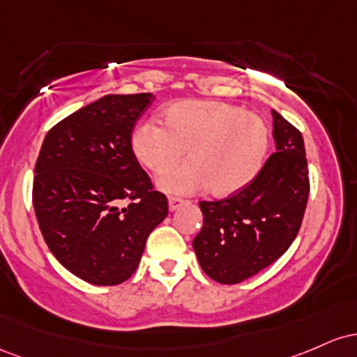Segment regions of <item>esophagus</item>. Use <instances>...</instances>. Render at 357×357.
Segmentation results:
<instances>
[{
  "label": "esophagus",
  "mask_w": 357,
  "mask_h": 357,
  "mask_svg": "<svg viewBox=\"0 0 357 357\" xmlns=\"http://www.w3.org/2000/svg\"><path fill=\"white\" fill-rule=\"evenodd\" d=\"M183 204V200L182 199H177V197H170L168 199V209H170L172 212L174 211H177L180 206H182Z\"/></svg>",
  "instance_id": "esophagus-1"
}]
</instances>
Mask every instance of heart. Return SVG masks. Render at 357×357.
Listing matches in <instances>:
<instances>
[{
	"instance_id": "heart-1",
	"label": "heart",
	"mask_w": 357,
	"mask_h": 357,
	"mask_svg": "<svg viewBox=\"0 0 357 357\" xmlns=\"http://www.w3.org/2000/svg\"><path fill=\"white\" fill-rule=\"evenodd\" d=\"M165 126L148 119L131 135L136 160L163 172L185 155L189 162L162 174L158 187L172 195L209 189L227 197L246 189L265 167L270 128L259 114L222 101H177L163 111Z\"/></svg>"
}]
</instances>
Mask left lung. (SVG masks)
<instances>
[{"mask_svg":"<svg viewBox=\"0 0 357 357\" xmlns=\"http://www.w3.org/2000/svg\"><path fill=\"white\" fill-rule=\"evenodd\" d=\"M276 153L246 189L224 200L199 202L202 229L195 255L212 280L234 285L276 261L297 238L308 200L302 133L271 111Z\"/></svg>","mask_w":357,"mask_h":357,"instance_id":"left-lung-1","label":"left lung"}]
</instances>
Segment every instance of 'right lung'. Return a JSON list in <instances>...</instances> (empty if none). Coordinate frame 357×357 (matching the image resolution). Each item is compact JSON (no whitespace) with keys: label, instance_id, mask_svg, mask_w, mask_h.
Listing matches in <instances>:
<instances>
[{"label":"right lung","instance_id":"obj_1","mask_svg":"<svg viewBox=\"0 0 357 357\" xmlns=\"http://www.w3.org/2000/svg\"><path fill=\"white\" fill-rule=\"evenodd\" d=\"M151 92L107 94L47 133L35 165L33 207L63 268L92 285H119L139 265L148 234L168 214L139 167L131 135ZM123 199H131L121 206Z\"/></svg>","mask_w":357,"mask_h":357}]
</instances>
